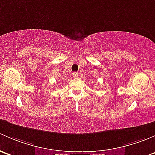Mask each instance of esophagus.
Listing matches in <instances>:
<instances>
[{
    "label": "esophagus",
    "instance_id": "obj_1",
    "mask_svg": "<svg viewBox=\"0 0 155 155\" xmlns=\"http://www.w3.org/2000/svg\"><path fill=\"white\" fill-rule=\"evenodd\" d=\"M72 77L73 78H78V74L77 72H74V73H72Z\"/></svg>",
    "mask_w": 155,
    "mask_h": 155
}]
</instances>
